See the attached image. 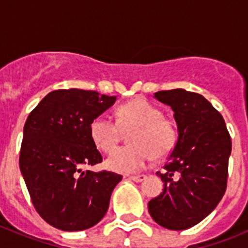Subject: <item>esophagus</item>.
<instances>
[{"label":"esophagus","mask_w":248,"mask_h":248,"mask_svg":"<svg viewBox=\"0 0 248 248\" xmlns=\"http://www.w3.org/2000/svg\"><path fill=\"white\" fill-rule=\"evenodd\" d=\"M129 179L135 181V183H141V181H144L146 179V175H133V176H130Z\"/></svg>","instance_id":"1"}]
</instances>
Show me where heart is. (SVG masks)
I'll return each instance as SVG.
<instances>
[{
    "instance_id": "heart-1",
    "label": "heart",
    "mask_w": 248,
    "mask_h": 248,
    "mask_svg": "<svg viewBox=\"0 0 248 248\" xmlns=\"http://www.w3.org/2000/svg\"><path fill=\"white\" fill-rule=\"evenodd\" d=\"M118 124L108 114L92 120L89 133L93 143L103 151H110L120 139V127L129 133L130 145L118 148L108 156L105 165L120 174L137 172L146 166L154 155L163 157L174 149L177 130L174 123L163 117L155 105L135 98L118 109Z\"/></svg>"
}]
</instances>
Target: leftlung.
<instances>
[{"label": "left lung", "mask_w": 248, "mask_h": 248, "mask_svg": "<svg viewBox=\"0 0 248 248\" xmlns=\"http://www.w3.org/2000/svg\"><path fill=\"white\" fill-rule=\"evenodd\" d=\"M154 98L171 107L177 141L163 172V192L148 203L160 226L181 231L198 225L226 191L231 138L222 115L201 94L161 91Z\"/></svg>", "instance_id": "obj_1"}]
</instances>
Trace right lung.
I'll return each mask as SVG.
<instances>
[{
  "label": "right lung",
  "mask_w": 248,
  "mask_h": 248,
  "mask_svg": "<svg viewBox=\"0 0 248 248\" xmlns=\"http://www.w3.org/2000/svg\"><path fill=\"white\" fill-rule=\"evenodd\" d=\"M115 100V95L94 91L58 89L28 115L19 169L37 212L50 226L82 231L97 225L108 211L122 176L84 168L102 163L89 125Z\"/></svg>",
  "instance_id": "1"
}]
</instances>
